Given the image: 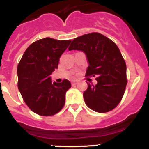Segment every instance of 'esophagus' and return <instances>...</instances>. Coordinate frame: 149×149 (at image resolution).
Here are the masks:
<instances>
[{
	"mask_svg": "<svg viewBox=\"0 0 149 149\" xmlns=\"http://www.w3.org/2000/svg\"><path fill=\"white\" fill-rule=\"evenodd\" d=\"M77 82H78V81H76V80H73V81H72V85H76V84H77Z\"/></svg>",
	"mask_w": 149,
	"mask_h": 149,
	"instance_id": "1",
	"label": "esophagus"
}]
</instances>
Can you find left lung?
Returning <instances> with one entry per match:
<instances>
[{"instance_id":"left-lung-1","label":"left lung","mask_w":149,"mask_h":149,"mask_svg":"<svg viewBox=\"0 0 149 149\" xmlns=\"http://www.w3.org/2000/svg\"><path fill=\"white\" fill-rule=\"evenodd\" d=\"M85 53L89 66L86 76H96L95 86L88 84L84 93L85 103L91 110L107 113L122 100L127 85L126 64L116 45L98 33L75 38L68 47Z\"/></svg>"}]
</instances>
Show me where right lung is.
Returning <instances> with one entry per match:
<instances>
[{"label":"right lung","mask_w":149,"mask_h":149,"mask_svg":"<svg viewBox=\"0 0 149 149\" xmlns=\"http://www.w3.org/2000/svg\"><path fill=\"white\" fill-rule=\"evenodd\" d=\"M71 40L44 38L30 45L17 68L18 87L29 108L38 115L53 116L62 110L70 81L52 84L51 75Z\"/></svg>","instance_id":"obj_1"}]
</instances>
